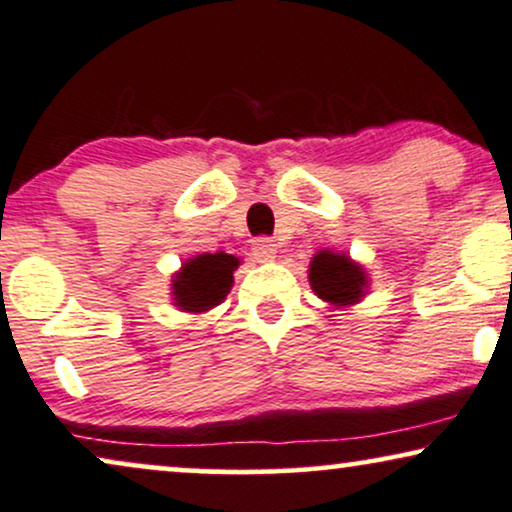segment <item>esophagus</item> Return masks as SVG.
Here are the masks:
<instances>
[{
	"label": "esophagus",
	"mask_w": 512,
	"mask_h": 512,
	"mask_svg": "<svg viewBox=\"0 0 512 512\" xmlns=\"http://www.w3.org/2000/svg\"><path fill=\"white\" fill-rule=\"evenodd\" d=\"M251 249H254V256H256L261 263L273 261L275 254H277V244H275L270 237H258V239H254V246H251Z\"/></svg>",
	"instance_id": "1"
}]
</instances>
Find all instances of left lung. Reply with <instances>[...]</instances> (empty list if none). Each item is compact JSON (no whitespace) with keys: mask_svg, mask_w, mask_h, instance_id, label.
I'll return each mask as SVG.
<instances>
[{"mask_svg":"<svg viewBox=\"0 0 512 512\" xmlns=\"http://www.w3.org/2000/svg\"><path fill=\"white\" fill-rule=\"evenodd\" d=\"M308 282L320 299L330 306L344 308L363 299L368 275L346 254H334L325 249L313 256L311 268H308Z\"/></svg>","mask_w":512,"mask_h":512,"instance_id":"8db88e82","label":"left lung"}]
</instances>
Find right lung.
<instances>
[{"instance_id":"right-lung-1","label":"right lung","mask_w":512,"mask_h":512,"mask_svg":"<svg viewBox=\"0 0 512 512\" xmlns=\"http://www.w3.org/2000/svg\"><path fill=\"white\" fill-rule=\"evenodd\" d=\"M239 258L232 254H199L173 275V299L180 311L204 313L218 306L232 287Z\"/></svg>"}]
</instances>
